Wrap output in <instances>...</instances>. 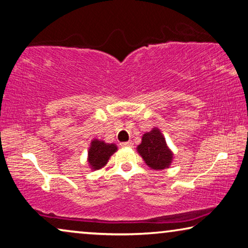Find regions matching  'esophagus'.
Returning <instances> with one entry per match:
<instances>
[{
    "label": "esophagus",
    "mask_w": 248,
    "mask_h": 248,
    "mask_svg": "<svg viewBox=\"0 0 248 248\" xmlns=\"http://www.w3.org/2000/svg\"><path fill=\"white\" fill-rule=\"evenodd\" d=\"M121 146H122V148H132L133 143H132V141L124 142V143H121Z\"/></svg>",
    "instance_id": "34e87169"
}]
</instances>
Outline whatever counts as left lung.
<instances>
[{
	"label": "left lung",
	"mask_w": 248,
	"mask_h": 248,
	"mask_svg": "<svg viewBox=\"0 0 248 248\" xmlns=\"http://www.w3.org/2000/svg\"><path fill=\"white\" fill-rule=\"evenodd\" d=\"M136 150L146 166L153 170L168 169L173 160V152L168 146L162 133L156 127L143 134L141 144L138 145Z\"/></svg>",
	"instance_id": "left-lung-1"
}]
</instances>
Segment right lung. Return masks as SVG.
<instances>
[{"instance_id":"right-lung-1","label":"right lung","mask_w":248,"mask_h":248,"mask_svg":"<svg viewBox=\"0 0 248 248\" xmlns=\"http://www.w3.org/2000/svg\"><path fill=\"white\" fill-rule=\"evenodd\" d=\"M116 151L117 146L114 143H105L102 140L94 139L88 149L87 161L89 168L94 171L104 168Z\"/></svg>"}]
</instances>
